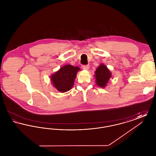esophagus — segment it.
<instances>
[{"instance_id": "1", "label": "esophagus", "mask_w": 156, "mask_h": 156, "mask_svg": "<svg viewBox=\"0 0 156 156\" xmlns=\"http://www.w3.org/2000/svg\"><path fill=\"white\" fill-rule=\"evenodd\" d=\"M82 68H83V69H89V65H86V66H82Z\"/></svg>"}]
</instances>
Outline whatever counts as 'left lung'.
I'll return each mask as SVG.
<instances>
[{"label":"left lung","mask_w":156,"mask_h":156,"mask_svg":"<svg viewBox=\"0 0 156 156\" xmlns=\"http://www.w3.org/2000/svg\"><path fill=\"white\" fill-rule=\"evenodd\" d=\"M96 83L101 88H105L109 79L111 78V73L106 66L101 64L95 72Z\"/></svg>","instance_id":"8db88e82"}]
</instances>
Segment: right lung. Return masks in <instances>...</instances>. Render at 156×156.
<instances>
[{"instance_id":"1","label":"right lung","mask_w":156,"mask_h":156,"mask_svg":"<svg viewBox=\"0 0 156 156\" xmlns=\"http://www.w3.org/2000/svg\"><path fill=\"white\" fill-rule=\"evenodd\" d=\"M79 70H80L79 67H75L69 64L61 67L51 76L53 86L62 93L69 90L74 85L75 79Z\"/></svg>"}]
</instances>
